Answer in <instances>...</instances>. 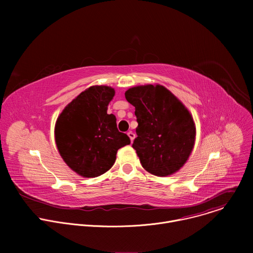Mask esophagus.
<instances>
[{
  "label": "esophagus",
  "instance_id": "34e87169",
  "mask_svg": "<svg viewBox=\"0 0 253 253\" xmlns=\"http://www.w3.org/2000/svg\"><path fill=\"white\" fill-rule=\"evenodd\" d=\"M127 134H128V136H129V138H130L131 142H133V140L135 139V134H134L132 131H129Z\"/></svg>",
  "mask_w": 253,
  "mask_h": 253
}]
</instances>
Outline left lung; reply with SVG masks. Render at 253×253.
I'll list each match as a JSON object with an SVG mask.
<instances>
[{"label":"left lung","mask_w":253,"mask_h":253,"mask_svg":"<svg viewBox=\"0 0 253 253\" xmlns=\"http://www.w3.org/2000/svg\"><path fill=\"white\" fill-rule=\"evenodd\" d=\"M138 126L132 147L142 167L155 176L176 173L188 160L196 127L189 110L162 85H141L125 92Z\"/></svg>","instance_id":"left-lung-1"}]
</instances>
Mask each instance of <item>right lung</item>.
I'll list each match as a JSON object with an SVG mask.
<instances>
[{
  "instance_id": "add662e5",
  "label": "right lung",
  "mask_w": 253,
  "mask_h": 253,
  "mask_svg": "<svg viewBox=\"0 0 253 253\" xmlns=\"http://www.w3.org/2000/svg\"><path fill=\"white\" fill-rule=\"evenodd\" d=\"M115 95L112 87L91 86L72 100L57 118L55 141L65 163L86 178L100 176L116 160L118 149L130 144L119 132L116 117L108 114Z\"/></svg>"
}]
</instances>
